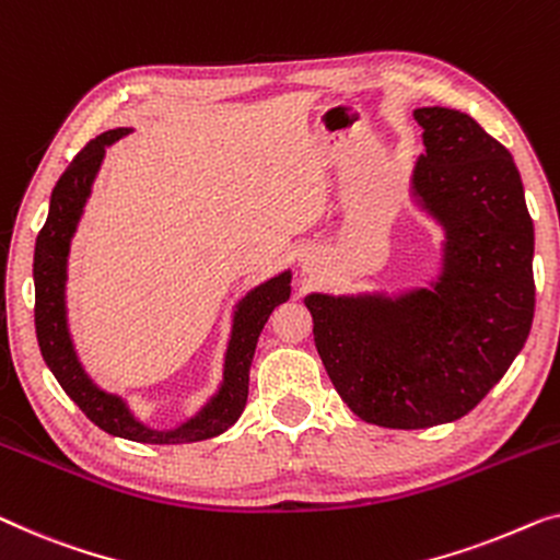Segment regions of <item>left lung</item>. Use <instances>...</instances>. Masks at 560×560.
I'll list each match as a JSON object with an SVG mask.
<instances>
[{
  "label": "left lung",
  "instance_id": "1",
  "mask_svg": "<svg viewBox=\"0 0 560 560\" xmlns=\"http://www.w3.org/2000/svg\"><path fill=\"white\" fill-rule=\"evenodd\" d=\"M417 205L444 230L442 270L404 293L305 298L323 366L355 417L424 429L465 417L530 334L533 220L510 151L467 113L417 108Z\"/></svg>",
  "mask_w": 560,
  "mask_h": 560
}]
</instances>
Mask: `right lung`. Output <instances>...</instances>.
I'll list each match as a JSON object with an SVG mask.
<instances>
[{
    "mask_svg": "<svg viewBox=\"0 0 560 560\" xmlns=\"http://www.w3.org/2000/svg\"><path fill=\"white\" fill-rule=\"evenodd\" d=\"M131 128H113L93 139L70 161L50 197L47 222L35 242V330L47 369L60 381L65 394L83 409V415L103 432L141 444H186L212 440L240 419L247 404L249 366L262 328L270 313L290 298V270L260 282L240 300L232 318V334L224 353V374L217 394L191 419L174 429H151L128 409L118 394H108L88 376L78 359L68 328V305H65V282H68L70 242L83 217L85 201L91 197L93 182L101 172L105 149Z\"/></svg>",
    "mask_w": 560,
    "mask_h": 560,
    "instance_id": "1",
    "label": "right lung"
}]
</instances>
